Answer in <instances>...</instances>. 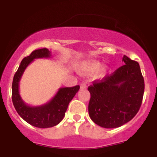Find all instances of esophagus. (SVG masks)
Listing matches in <instances>:
<instances>
[{
    "label": "esophagus",
    "instance_id": "1",
    "mask_svg": "<svg viewBox=\"0 0 157 157\" xmlns=\"http://www.w3.org/2000/svg\"><path fill=\"white\" fill-rule=\"evenodd\" d=\"M86 88H87V86H86V85L85 84V83H81L80 84V89L81 90H84V89H86Z\"/></svg>",
    "mask_w": 157,
    "mask_h": 157
}]
</instances>
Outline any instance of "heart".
<instances>
[{"instance_id":"1","label":"heart","mask_w":157,"mask_h":157,"mask_svg":"<svg viewBox=\"0 0 157 157\" xmlns=\"http://www.w3.org/2000/svg\"><path fill=\"white\" fill-rule=\"evenodd\" d=\"M100 66H101V63L100 61L94 59H89L82 61L80 64V71L83 75H89L97 71V78H105L110 71L109 67H108L107 66H103L102 67Z\"/></svg>"}]
</instances>
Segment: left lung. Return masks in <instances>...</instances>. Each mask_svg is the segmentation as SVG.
Segmentation results:
<instances>
[{"label":"left lung","mask_w":157,"mask_h":157,"mask_svg":"<svg viewBox=\"0 0 157 157\" xmlns=\"http://www.w3.org/2000/svg\"><path fill=\"white\" fill-rule=\"evenodd\" d=\"M125 65L102 80L94 81L89 113L91 120L105 128L123 125L134 117L141 106L145 82L140 65L124 55Z\"/></svg>","instance_id":"8db88e82"}]
</instances>
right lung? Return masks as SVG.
Segmentation results:
<instances>
[{
  "mask_svg": "<svg viewBox=\"0 0 157 157\" xmlns=\"http://www.w3.org/2000/svg\"><path fill=\"white\" fill-rule=\"evenodd\" d=\"M51 56V52L46 48L33 51L21 61L12 81V99L17 113L29 124L40 128H51L60 123L68 104L80 89V86L60 88L55 97L44 105L31 106L25 103L19 92L20 80L25 69L35 59L50 58Z\"/></svg>",
  "mask_w": 157,
  "mask_h": 157,
  "instance_id": "right-lung-1",
  "label": "right lung"
}]
</instances>
